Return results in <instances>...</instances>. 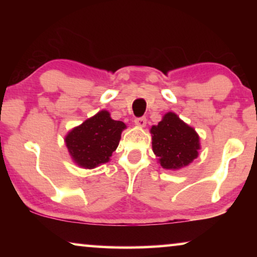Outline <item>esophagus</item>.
Masks as SVG:
<instances>
[{"instance_id":"esophagus-1","label":"esophagus","mask_w":257,"mask_h":257,"mask_svg":"<svg viewBox=\"0 0 257 257\" xmlns=\"http://www.w3.org/2000/svg\"><path fill=\"white\" fill-rule=\"evenodd\" d=\"M135 124L139 127H145L146 126V118L145 117H140V118H136L135 119Z\"/></svg>"}]
</instances>
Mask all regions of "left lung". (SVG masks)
I'll return each instance as SVG.
<instances>
[{
    "mask_svg": "<svg viewBox=\"0 0 257 257\" xmlns=\"http://www.w3.org/2000/svg\"><path fill=\"white\" fill-rule=\"evenodd\" d=\"M151 135L153 152L165 170H180L199 156L198 133L173 112H167L153 125Z\"/></svg>",
    "mask_w": 257,
    "mask_h": 257,
    "instance_id": "obj_1",
    "label": "left lung"
}]
</instances>
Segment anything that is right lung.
Segmentation results:
<instances>
[{
    "instance_id": "add662e5",
    "label": "right lung",
    "mask_w": 257,
    "mask_h": 257,
    "mask_svg": "<svg viewBox=\"0 0 257 257\" xmlns=\"http://www.w3.org/2000/svg\"><path fill=\"white\" fill-rule=\"evenodd\" d=\"M125 128L124 122L113 120L103 110L72 128L65 137V144L72 160L91 170L110 160Z\"/></svg>"
}]
</instances>
